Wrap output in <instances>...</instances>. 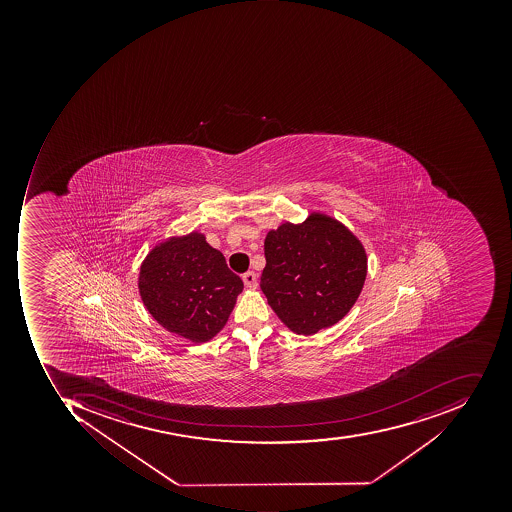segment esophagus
I'll list each match as a JSON object with an SVG mask.
<instances>
[{
    "mask_svg": "<svg viewBox=\"0 0 512 512\" xmlns=\"http://www.w3.org/2000/svg\"><path fill=\"white\" fill-rule=\"evenodd\" d=\"M244 286L249 289H255L258 286L257 274L255 272H246L243 275Z\"/></svg>",
    "mask_w": 512,
    "mask_h": 512,
    "instance_id": "obj_1",
    "label": "esophagus"
}]
</instances>
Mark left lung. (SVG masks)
Returning a JSON list of instances; mask_svg holds the SVG:
<instances>
[{
    "instance_id": "1",
    "label": "left lung",
    "mask_w": 512,
    "mask_h": 512,
    "mask_svg": "<svg viewBox=\"0 0 512 512\" xmlns=\"http://www.w3.org/2000/svg\"><path fill=\"white\" fill-rule=\"evenodd\" d=\"M264 255L261 291L284 326L298 335L317 334L345 317L368 274L365 246L323 212L269 231Z\"/></svg>"
}]
</instances>
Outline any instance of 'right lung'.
<instances>
[{
	"mask_svg": "<svg viewBox=\"0 0 512 512\" xmlns=\"http://www.w3.org/2000/svg\"><path fill=\"white\" fill-rule=\"evenodd\" d=\"M241 291V278L197 231L155 244L138 275L147 312L166 331L195 345L224 328Z\"/></svg>",
	"mask_w": 512,
	"mask_h": 512,
	"instance_id": "right-lung-1",
	"label": "right lung"
}]
</instances>
